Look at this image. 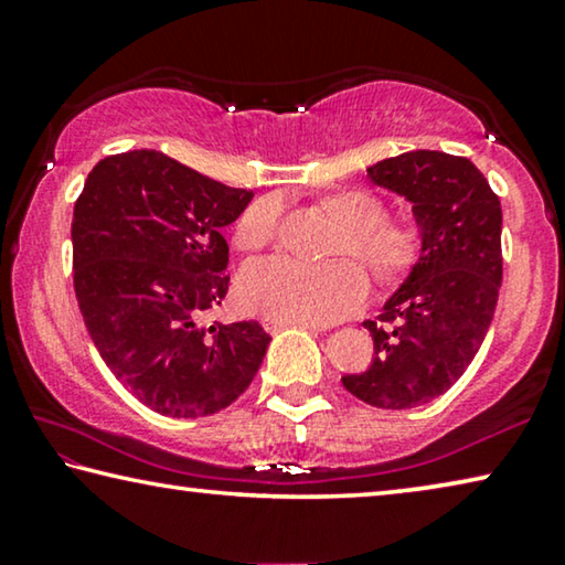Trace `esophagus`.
I'll use <instances>...</instances> for the list:
<instances>
[{
    "mask_svg": "<svg viewBox=\"0 0 565 565\" xmlns=\"http://www.w3.org/2000/svg\"><path fill=\"white\" fill-rule=\"evenodd\" d=\"M260 324H264V330H266V332H271V334L286 330V327H305V330H311V332H322V330H324V327H319V324L286 322V319H279V317H260Z\"/></svg>",
    "mask_w": 565,
    "mask_h": 565,
    "instance_id": "1",
    "label": "esophagus"
}]
</instances>
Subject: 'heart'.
<instances>
[{
  "label": "heart",
  "mask_w": 565,
  "mask_h": 565,
  "mask_svg": "<svg viewBox=\"0 0 565 565\" xmlns=\"http://www.w3.org/2000/svg\"><path fill=\"white\" fill-rule=\"evenodd\" d=\"M324 207L342 225L332 246L334 258H358L377 284H391L414 268L424 233L414 221H391L388 205L375 192H334L324 200ZM279 210L276 198L250 202L235 223V243L243 250L264 248L279 225ZM238 294L243 305L266 317L322 327L340 322L363 307L367 279L352 260L309 266L271 256L243 268Z\"/></svg>",
  "instance_id": "b5f03b06"
}]
</instances>
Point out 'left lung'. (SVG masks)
I'll return each mask as SVG.
<instances>
[{
	"label": "left lung",
	"mask_w": 565,
	"mask_h": 565,
	"mask_svg": "<svg viewBox=\"0 0 565 565\" xmlns=\"http://www.w3.org/2000/svg\"><path fill=\"white\" fill-rule=\"evenodd\" d=\"M367 177L414 205L424 246L377 322H363L373 363L342 385L367 406L406 411L449 391L482 348L502 284V207L484 174L446 151H406Z\"/></svg>",
	"instance_id": "left-lung-1"
}]
</instances>
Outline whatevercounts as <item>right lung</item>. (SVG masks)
<instances>
[{
	"label": "right lung",
	"mask_w": 565,
	"mask_h": 565,
	"mask_svg": "<svg viewBox=\"0 0 565 565\" xmlns=\"http://www.w3.org/2000/svg\"><path fill=\"white\" fill-rule=\"evenodd\" d=\"M162 151L100 159L73 210L75 297L98 355L170 418L228 408L264 363L258 322L198 327L228 294L223 228L250 202Z\"/></svg>",
	"instance_id": "right-lung-1"
}]
</instances>
